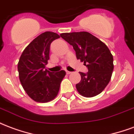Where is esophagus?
<instances>
[{"mask_svg": "<svg viewBox=\"0 0 134 134\" xmlns=\"http://www.w3.org/2000/svg\"><path fill=\"white\" fill-rule=\"evenodd\" d=\"M66 73H67V75H70V74L72 73V72H70V71H67V70H66Z\"/></svg>", "mask_w": 134, "mask_h": 134, "instance_id": "obj_1", "label": "esophagus"}]
</instances>
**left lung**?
Segmentation results:
<instances>
[{
    "label": "left lung",
    "mask_w": 134,
    "mask_h": 134,
    "mask_svg": "<svg viewBox=\"0 0 134 134\" xmlns=\"http://www.w3.org/2000/svg\"><path fill=\"white\" fill-rule=\"evenodd\" d=\"M62 38L73 47L77 59L84 62L87 73L80 72L81 80L76 85L79 93L86 98L98 95L109 83L113 57L103 42L86 31L62 33Z\"/></svg>",
    "instance_id": "8db88e82"
}]
</instances>
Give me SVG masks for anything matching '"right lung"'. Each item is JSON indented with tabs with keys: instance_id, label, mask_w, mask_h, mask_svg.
Here are the masks:
<instances>
[{
	"instance_id": "1",
	"label": "right lung",
	"mask_w": 134,
	"mask_h": 134,
	"mask_svg": "<svg viewBox=\"0 0 134 134\" xmlns=\"http://www.w3.org/2000/svg\"><path fill=\"white\" fill-rule=\"evenodd\" d=\"M58 38L59 36L54 32L42 33L26 47L19 59L20 82L28 96L36 102L47 103L54 98L66 75L64 70L54 73L46 69L51 43Z\"/></svg>"
}]
</instances>
